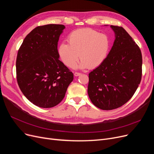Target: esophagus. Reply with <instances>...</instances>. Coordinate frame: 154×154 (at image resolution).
I'll use <instances>...</instances> for the list:
<instances>
[{
	"label": "esophagus",
	"mask_w": 154,
	"mask_h": 154,
	"mask_svg": "<svg viewBox=\"0 0 154 154\" xmlns=\"http://www.w3.org/2000/svg\"><path fill=\"white\" fill-rule=\"evenodd\" d=\"M74 76H80V74H81V73H80V72H75L74 73Z\"/></svg>",
	"instance_id": "34e87169"
}]
</instances>
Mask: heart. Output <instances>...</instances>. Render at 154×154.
<instances>
[{
  "label": "heart",
  "instance_id": "1",
  "mask_svg": "<svg viewBox=\"0 0 154 154\" xmlns=\"http://www.w3.org/2000/svg\"><path fill=\"white\" fill-rule=\"evenodd\" d=\"M68 44L62 42L58 54L68 67L75 66L80 54V68L94 69L103 62L109 54L110 41L108 35L92 28H81L68 36Z\"/></svg>",
  "mask_w": 154,
  "mask_h": 154
}]
</instances>
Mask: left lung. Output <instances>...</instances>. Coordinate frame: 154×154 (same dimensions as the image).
Listing matches in <instances>:
<instances>
[{
  "label": "left lung",
  "mask_w": 154,
  "mask_h": 154,
  "mask_svg": "<svg viewBox=\"0 0 154 154\" xmlns=\"http://www.w3.org/2000/svg\"><path fill=\"white\" fill-rule=\"evenodd\" d=\"M116 38L101 65L88 74V94L101 110L122 106L131 98L142 77V54L133 38L121 26H111Z\"/></svg>",
  "instance_id": "8db88e82"
}]
</instances>
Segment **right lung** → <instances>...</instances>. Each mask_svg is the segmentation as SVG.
Instances as JSON below:
<instances>
[{"instance_id":"add662e5","label":"right lung","mask_w":154,"mask_h":154,"mask_svg":"<svg viewBox=\"0 0 154 154\" xmlns=\"http://www.w3.org/2000/svg\"><path fill=\"white\" fill-rule=\"evenodd\" d=\"M64 29L62 24L36 27L26 36L18 51V85L27 100L42 108L60 103L74 78L58 59V42Z\"/></svg>"}]
</instances>
